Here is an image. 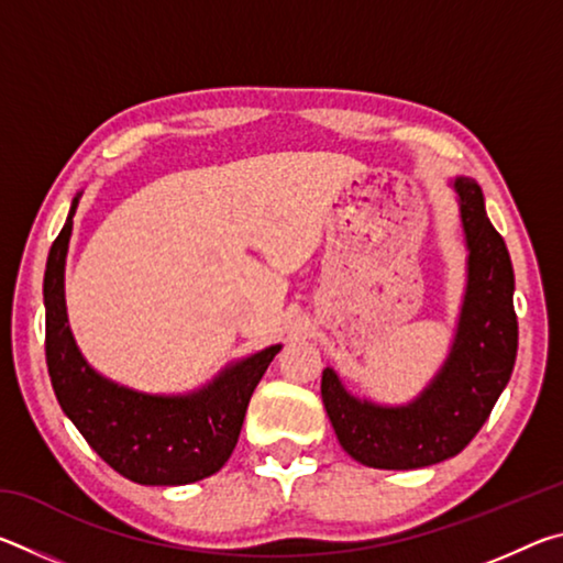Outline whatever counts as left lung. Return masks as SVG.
<instances>
[{"label": "left lung", "instance_id": "1", "mask_svg": "<svg viewBox=\"0 0 563 563\" xmlns=\"http://www.w3.org/2000/svg\"><path fill=\"white\" fill-rule=\"evenodd\" d=\"M450 186L460 206L466 283L442 367L405 405L352 395L335 369H322V405L342 450L375 470H422L460 454L487 422L517 360L509 251L489 223L476 180L456 176Z\"/></svg>", "mask_w": 563, "mask_h": 563}]
</instances>
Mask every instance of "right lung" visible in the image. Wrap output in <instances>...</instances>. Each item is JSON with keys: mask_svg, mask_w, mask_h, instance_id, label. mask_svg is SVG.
<instances>
[{"mask_svg": "<svg viewBox=\"0 0 563 563\" xmlns=\"http://www.w3.org/2000/svg\"><path fill=\"white\" fill-rule=\"evenodd\" d=\"M74 196L46 258V365L64 415L111 470L146 487H180L216 474L233 454L247 402L283 345H268L228 365L206 385L180 395L141 393L91 367L66 316L64 271L81 201Z\"/></svg>", "mask_w": 563, "mask_h": 563, "instance_id": "1", "label": "right lung"}]
</instances>
